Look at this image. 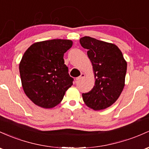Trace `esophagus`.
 Returning <instances> with one entry per match:
<instances>
[{"mask_svg": "<svg viewBox=\"0 0 149 149\" xmlns=\"http://www.w3.org/2000/svg\"><path fill=\"white\" fill-rule=\"evenodd\" d=\"M84 77H85V74H83V73H81V75H80L79 77H78L76 78V80H77V81H80V80H81V79H83Z\"/></svg>", "mask_w": 149, "mask_h": 149, "instance_id": "1", "label": "esophagus"}]
</instances>
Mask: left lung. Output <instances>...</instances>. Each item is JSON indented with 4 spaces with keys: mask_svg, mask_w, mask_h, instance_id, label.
I'll return each mask as SVG.
<instances>
[{
    "mask_svg": "<svg viewBox=\"0 0 149 149\" xmlns=\"http://www.w3.org/2000/svg\"><path fill=\"white\" fill-rule=\"evenodd\" d=\"M79 42L88 50L96 79L92 89L82 93L83 101L94 111L105 109L112 106L123 91L127 63L121 51L115 44L89 36L81 38Z\"/></svg>",
    "mask_w": 149,
    "mask_h": 149,
    "instance_id": "obj_1",
    "label": "left lung"
}]
</instances>
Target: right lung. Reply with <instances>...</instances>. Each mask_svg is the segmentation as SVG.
<instances>
[{
  "label": "right lung",
  "mask_w": 149,
  "mask_h": 149,
  "mask_svg": "<svg viewBox=\"0 0 149 149\" xmlns=\"http://www.w3.org/2000/svg\"><path fill=\"white\" fill-rule=\"evenodd\" d=\"M72 41L53 39L35 43L25 51L19 69L25 94L34 104L51 108L59 104L73 84L64 53Z\"/></svg>",
  "instance_id": "obj_1"
}]
</instances>
